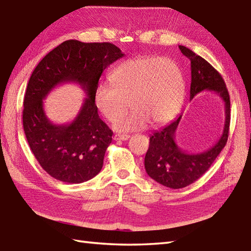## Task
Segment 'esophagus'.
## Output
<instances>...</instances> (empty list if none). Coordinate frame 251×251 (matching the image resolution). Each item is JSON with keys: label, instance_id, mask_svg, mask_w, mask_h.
I'll return each mask as SVG.
<instances>
[{"label": "esophagus", "instance_id": "esophagus-1", "mask_svg": "<svg viewBox=\"0 0 251 251\" xmlns=\"http://www.w3.org/2000/svg\"><path fill=\"white\" fill-rule=\"evenodd\" d=\"M128 139H129V136L128 135H122V133H116V135H114V140H116V141H119V140L125 141V140H128Z\"/></svg>", "mask_w": 251, "mask_h": 251}]
</instances>
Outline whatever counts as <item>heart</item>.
<instances>
[{
    "label": "heart",
    "instance_id": "heart-1",
    "mask_svg": "<svg viewBox=\"0 0 251 251\" xmlns=\"http://www.w3.org/2000/svg\"><path fill=\"white\" fill-rule=\"evenodd\" d=\"M111 84L100 83L95 91L97 109L114 122L128 108L132 110L115 122L121 131L141 129L150 122L160 125L179 111L185 97V79L170 57L138 56L126 60L109 75Z\"/></svg>",
    "mask_w": 251,
    "mask_h": 251
}]
</instances>
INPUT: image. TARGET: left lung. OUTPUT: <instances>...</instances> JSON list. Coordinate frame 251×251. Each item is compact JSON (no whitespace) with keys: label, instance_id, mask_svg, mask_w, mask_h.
Wrapping results in <instances>:
<instances>
[{"label":"left lung","instance_id":"left-lung-1","mask_svg":"<svg viewBox=\"0 0 251 251\" xmlns=\"http://www.w3.org/2000/svg\"><path fill=\"white\" fill-rule=\"evenodd\" d=\"M178 48L191 64L190 100L204 90L217 93L225 102L226 119L223 135L214 147L202 153L189 154L177 147L174 139L182 115L150 137V147L144 158L145 170L157 183L172 189L186 187L208 170L226 144L230 126V96L221 75L194 51L184 46Z\"/></svg>","mask_w":251,"mask_h":251}]
</instances>
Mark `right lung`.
<instances>
[{"label":"right lung","instance_id":"obj_1","mask_svg":"<svg viewBox=\"0 0 251 251\" xmlns=\"http://www.w3.org/2000/svg\"><path fill=\"white\" fill-rule=\"evenodd\" d=\"M122 56L111 43L71 39L50 51L33 71L23 100V129L35 158L55 179L79 184L100 172L113 132L99 118L94 95L102 72ZM65 82H78L88 97L71 125L55 126L46 119L42 99Z\"/></svg>","mask_w":251,"mask_h":251}]
</instances>
